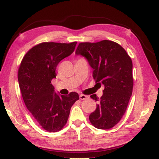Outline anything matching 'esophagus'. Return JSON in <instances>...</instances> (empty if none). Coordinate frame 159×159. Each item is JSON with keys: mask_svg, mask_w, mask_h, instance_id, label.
Returning <instances> with one entry per match:
<instances>
[{"mask_svg": "<svg viewBox=\"0 0 159 159\" xmlns=\"http://www.w3.org/2000/svg\"><path fill=\"white\" fill-rule=\"evenodd\" d=\"M87 97H88V96H87V95H84V94H80V99H82V100L86 99Z\"/></svg>", "mask_w": 159, "mask_h": 159, "instance_id": "34e87169", "label": "esophagus"}]
</instances>
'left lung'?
Returning a JSON list of instances; mask_svg holds the SVG:
<instances>
[{
  "label": "left lung",
  "mask_w": 159,
  "mask_h": 159,
  "mask_svg": "<svg viewBox=\"0 0 159 159\" xmlns=\"http://www.w3.org/2000/svg\"><path fill=\"white\" fill-rule=\"evenodd\" d=\"M75 54L85 57L93 69L95 82L104 86L101 98L96 94L90 96L97 104L89 121L97 129H111L124 116L132 94L131 57L120 45L110 40L81 43Z\"/></svg>",
  "instance_id": "8db88e82"
}]
</instances>
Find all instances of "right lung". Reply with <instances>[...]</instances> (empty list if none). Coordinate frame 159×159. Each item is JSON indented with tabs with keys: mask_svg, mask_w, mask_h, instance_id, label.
<instances>
[{
	"mask_svg": "<svg viewBox=\"0 0 159 159\" xmlns=\"http://www.w3.org/2000/svg\"><path fill=\"white\" fill-rule=\"evenodd\" d=\"M77 42L43 43L32 48L18 69L19 87L25 104L38 124L48 131L57 132L67 121L70 109L79 99L76 92L57 94L51 83L61 60L74 52Z\"/></svg>",
	"mask_w": 159,
	"mask_h": 159,
	"instance_id": "right-lung-1",
	"label": "right lung"
}]
</instances>
